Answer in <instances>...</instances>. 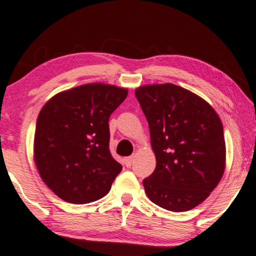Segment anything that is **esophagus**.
I'll use <instances>...</instances> for the list:
<instances>
[{
    "label": "esophagus",
    "instance_id": "34e87169",
    "mask_svg": "<svg viewBox=\"0 0 256 256\" xmlns=\"http://www.w3.org/2000/svg\"><path fill=\"white\" fill-rule=\"evenodd\" d=\"M134 156H128V158H125V160H124V164H125V166L126 167H130L132 164H134Z\"/></svg>",
    "mask_w": 256,
    "mask_h": 256
}]
</instances>
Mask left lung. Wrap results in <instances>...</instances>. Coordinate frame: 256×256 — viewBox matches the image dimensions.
<instances>
[{"mask_svg": "<svg viewBox=\"0 0 256 256\" xmlns=\"http://www.w3.org/2000/svg\"><path fill=\"white\" fill-rule=\"evenodd\" d=\"M134 95L148 120L155 171L143 180L152 202L172 212L192 210L225 171L222 120L212 106L178 85L140 86Z\"/></svg>", "mask_w": 256, "mask_h": 256, "instance_id": "left-lung-1", "label": "left lung"}]
</instances>
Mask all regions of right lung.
Returning a JSON list of instances; mask_svg holds the SVG:
<instances>
[{
    "instance_id": "obj_1",
    "label": "right lung",
    "mask_w": 256,
    "mask_h": 256,
    "mask_svg": "<svg viewBox=\"0 0 256 256\" xmlns=\"http://www.w3.org/2000/svg\"><path fill=\"white\" fill-rule=\"evenodd\" d=\"M128 89L94 83L62 91L38 114L34 158L55 195L84 204L110 192L122 166L110 152V120Z\"/></svg>"
}]
</instances>
